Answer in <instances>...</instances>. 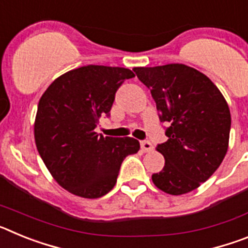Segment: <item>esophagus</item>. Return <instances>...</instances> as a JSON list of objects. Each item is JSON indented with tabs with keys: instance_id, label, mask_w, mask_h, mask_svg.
<instances>
[{
	"instance_id": "esophagus-1",
	"label": "esophagus",
	"mask_w": 248,
	"mask_h": 248,
	"mask_svg": "<svg viewBox=\"0 0 248 248\" xmlns=\"http://www.w3.org/2000/svg\"><path fill=\"white\" fill-rule=\"evenodd\" d=\"M140 146H141L144 153H149V151L153 150V145H151V143L150 141H146V140L145 141H141V143H140Z\"/></svg>"
}]
</instances>
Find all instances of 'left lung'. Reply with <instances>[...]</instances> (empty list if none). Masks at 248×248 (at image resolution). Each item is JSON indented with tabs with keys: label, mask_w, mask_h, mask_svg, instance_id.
I'll return each mask as SVG.
<instances>
[{
	"label": "left lung",
	"mask_w": 248,
	"mask_h": 248,
	"mask_svg": "<svg viewBox=\"0 0 248 248\" xmlns=\"http://www.w3.org/2000/svg\"><path fill=\"white\" fill-rule=\"evenodd\" d=\"M133 71L169 123L168 141L156 150L165 166L151 179L169 195L198 189L218 169L229 149L231 114L226 99L209 77L189 65L172 63Z\"/></svg>",
	"instance_id": "1"
}]
</instances>
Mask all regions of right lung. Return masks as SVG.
Wrapping results in <instances>:
<instances>
[{
    "mask_svg": "<svg viewBox=\"0 0 248 248\" xmlns=\"http://www.w3.org/2000/svg\"><path fill=\"white\" fill-rule=\"evenodd\" d=\"M133 77L126 68L84 65L54 79L39 99L37 150L54 180L71 194L104 196L117 183L123 160L139 151L134 138L103 137L94 130L109 115L118 88Z\"/></svg>",
    "mask_w": 248,
    "mask_h": 248,
    "instance_id": "obj_1",
    "label": "right lung"
}]
</instances>
